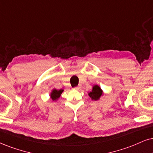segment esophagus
I'll use <instances>...</instances> for the list:
<instances>
[{"mask_svg":"<svg viewBox=\"0 0 153 153\" xmlns=\"http://www.w3.org/2000/svg\"><path fill=\"white\" fill-rule=\"evenodd\" d=\"M80 88H81V87H80V85H78V86H77V87L74 88V89H75V90H77V91H78V90H80Z\"/></svg>","mask_w":153,"mask_h":153,"instance_id":"1","label":"esophagus"}]
</instances>
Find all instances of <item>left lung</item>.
<instances>
[{
    "label": "left lung",
    "mask_w": 153,
    "mask_h": 153,
    "mask_svg": "<svg viewBox=\"0 0 153 153\" xmlns=\"http://www.w3.org/2000/svg\"><path fill=\"white\" fill-rule=\"evenodd\" d=\"M103 95L104 92L98 85H93L92 91L91 92H88V95L91 97V100L95 101L100 100V97L103 96Z\"/></svg>",
    "instance_id": "left-lung-1"
}]
</instances>
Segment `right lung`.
<instances>
[{"instance_id":"1","label":"right lung","mask_w":153,"mask_h":153,"mask_svg":"<svg viewBox=\"0 0 153 153\" xmlns=\"http://www.w3.org/2000/svg\"><path fill=\"white\" fill-rule=\"evenodd\" d=\"M63 92V89L60 90H57L56 88H53V89L51 91V93H50V97L53 101H55L56 102L57 100L60 98V95H61L62 93Z\"/></svg>"}]
</instances>
